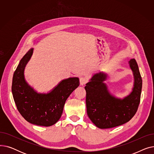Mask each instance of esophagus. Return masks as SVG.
<instances>
[{"label": "esophagus", "mask_w": 154, "mask_h": 154, "mask_svg": "<svg viewBox=\"0 0 154 154\" xmlns=\"http://www.w3.org/2000/svg\"><path fill=\"white\" fill-rule=\"evenodd\" d=\"M87 82V79L85 77H81L80 78V84L81 85H85Z\"/></svg>", "instance_id": "34e87169"}]
</instances>
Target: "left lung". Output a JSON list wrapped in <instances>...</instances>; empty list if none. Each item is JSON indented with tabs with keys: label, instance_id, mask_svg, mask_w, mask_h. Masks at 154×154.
Returning <instances> with one entry per match:
<instances>
[{
	"label": "left lung",
	"instance_id": "1",
	"mask_svg": "<svg viewBox=\"0 0 154 154\" xmlns=\"http://www.w3.org/2000/svg\"><path fill=\"white\" fill-rule=\"evenodd\" d=\"M134 75L132 92L123 99L112 95L103 81L107 75L102 72L95 74L85 87L87 115L100 128H110L128 122L138 109L142 87V79L134 59L129 61Z\"/></svg>",
	"mask_w": 154,
	"mask_h": 154
}]
</instances>
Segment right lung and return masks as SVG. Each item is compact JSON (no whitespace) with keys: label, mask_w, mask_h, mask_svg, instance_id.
Returning <instances> with one entry per match:
<instances>
[{"label":"right lung","mask_w":154,"mask_h":154,"mask_svg":"<svg viewBox=\"0 0 154 154\" xmlns=\"http://www.w3.org/2000/svg\"><path fill=\"white\" fill-rule=\"evenodd\" d=\"M33 53L31 48L20 60L14 72L12 92L17 110L27 122L48 127L60 118L65 102L80 84L77 77L65 79L48 94H38L24 79L23 71Z\"/></svg>","instance_id":"right-lung-1"}]
</instances>
